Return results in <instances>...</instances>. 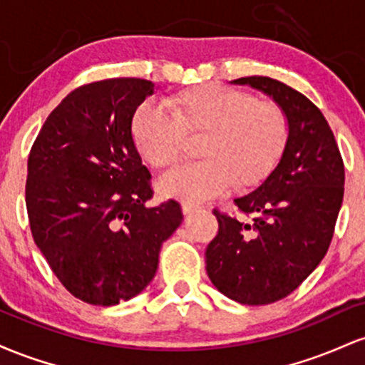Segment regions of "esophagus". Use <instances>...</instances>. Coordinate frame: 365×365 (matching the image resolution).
Returning <instances> with one entry per match:
<instances>
[{"label": "esophagus", "mask_w": 365, "mask_h": 365, "mask_svg": "<svg viewBox=\"0 0 365 365\" xmlns=\"http://www.w3.org/2000/svg\"><path fill=\"white\" fill-rule=\"evenodd\" d=\"M195 209H197V206H194V204H183L182 212L183 215H190V212H194Z\"/></svg>", "instance_id": "esophagus-1"}]
</instances>
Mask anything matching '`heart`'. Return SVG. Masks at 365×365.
<instances>
[{
	"mask_svg": "<svg viewBox=\"0 0 365 365\" xmlns=\"http://www.w3.org/2000/svg\"><path fill=\"white\" fill-rule=\"evenodd\" d=\"M166 113L142 103L132 116V139L148 165L173 168L185 153V137H202L197 154L204 161L166 175L159 182L165 197L202 202L252 188L271 175L288 139L284 113L250 92L221 83H202L171 96Z\"/></svg>",
	"mask_w": 365,
	"mask_h": 365,
	"instance_id": "obj_1",
	"label": "heart"
}]
</instances>
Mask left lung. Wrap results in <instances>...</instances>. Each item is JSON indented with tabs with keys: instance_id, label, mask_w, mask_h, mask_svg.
<instances>
[{
	"instance_id": "8db88e82",
	"label": "left lung",
	"mask_w": 365,
	"mask_h": 365,
	"mask_svg": "<svg viewBox=\"0 0 365 365\" xmlns=\"http://www.w3.org/2000/svg\"><path fill=\"white\" fill-rule=\"evenodd\" d=\"M232 83L273 99L284 113L288 139L269 177L235 199L252 225L215 211L220 232L207 245L206 269L228 299L266 305L290 295L328 252L345 168L328 121L304 94L257 75Z\"/></svg>"
}]
</instances>
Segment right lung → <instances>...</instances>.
<instances>
[{"label":"right lung","instance_id":"add662e5","mask_svg":"<svg viewBox=\"0 0 365 365\" xmlns=\"http://www.w3.org/2000/svg\"><path fill=\"white\" fill-rule=\"evenodd\" d=\"M153 94L144 78L78 87L46 118L29 154L32 237L63 287L87 304L110 307L139 295L182 225L175 200L148 206L150 173L130 130Z\"/></svg>","mask_w":365,"mask_h":365}]
</instances>
